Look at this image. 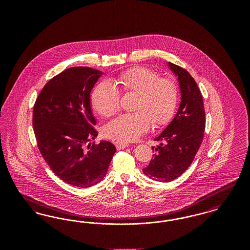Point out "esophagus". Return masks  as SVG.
Masks as SVG:
<instances>
[{
	"label": "esophagus",
	"instance_id": "34e87169",
	"mask_svg": "<svg viewBox=\"0 0 250 250\" xmlns=\"http://www.w3.org/2000/svg\"><path fill=\"white\" fill-rule=\"evenodd\" d=\"M115 146H116V148H117L118 150H121V149H125V148L128 147V146H129V143H125V142H122V141H117V142L115 143Z\"/></svg>",
	"mask_w": 250,
	"mask_h": 250
}]
</instances>
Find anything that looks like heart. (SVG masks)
I'll use <instances>...</instances> for the list:
<instances>
[{
    "mask_svg": "<svg viewBox=\"0 0 250 250\" xmlns=\"http://www.w3.org/2000/svg\"><path fill=\"white\" fill-rule=\"evenodd\" d=\"M116 84L125 92L137 93L135 111L123 113L109 121L103 128L107 138L132 142L155 126L167 125L173 117L178 104L177 85L168 78L158 77L156 72L135 66L122 72ZM92 101L95 109L103 116H110L120 108V91L108 80L96 85Z\"/></svg>",
    "mask_w": 250,
    "mask_h": 250,
    "instance_id": "b5f03b06",
    "label": "heart"
}]
</instances>
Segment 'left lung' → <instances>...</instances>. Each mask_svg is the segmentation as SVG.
<instances>
[{
  "instance_id": "obj_1",
  "label": "left lung",
  "mask_w": 250,
  "mask_h": 250,
  "mask_svg": "<svg viewBox=\"0 0 250 250\" xmlns=\"http://www.w3.org/2000/svg\"><path fill=\"white\" fill-rule=\"evenodd\" d=\"M170 70L178 78L181 103L170 124L155 141L153 158L143 168L149 178L170 182L181 176L191 165L203 140L205 111L202 93L190 74L181 66L168 62Z\"/></svg>"
}]
</instances>
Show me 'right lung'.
Here are the masks:
<instances>
[{
    "mask_svg": "<svg viewBox=\"0 0 250 250\" xmlns=\"http://www.w3.org/2000/svg\"><path fill=\"white\" fill-rule=\"evenodd\" d=\"M102 74L70 67L43 87L34 106L33 126L43 158L60 179L82 188L105 177L116 152L109 142L90 143L97 136L90 95Z\"/></svg>",
    "mask_w": 250,
    "mask_h": 250,
    "instance_id": "obj_1",
    "label": "right lung"
}]
</instances>
